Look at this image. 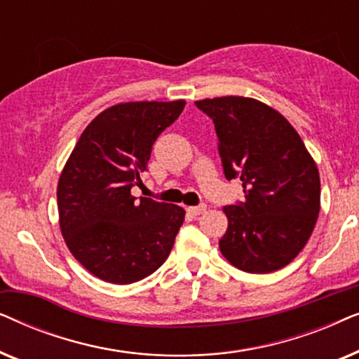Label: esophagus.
Instances as JSON below:
<instances>
[{"label":"esophagus","mask_w":359,"mask_h":359,"mask_svg":"<svg viewBox=\"0 0 359 359\" xmlns=\"http://www.w3.org/2000/svg\"><path fill=\"white\" fill-rule=\"evenodd\" d=\"M205 209H208V205H205V204L193 205V208H188V212L193 214V215H201V214L205 212Z\"/></svg>","instance_id":"esophagus-1"}]
</instances>
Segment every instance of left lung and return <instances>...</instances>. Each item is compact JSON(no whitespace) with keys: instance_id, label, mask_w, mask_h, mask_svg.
I'll return each mask as SVG.
<instances>
[{"instance_id":"left-lung-1","label":"left lung","mask_w":359,"mask_h":359,"mask_svg":"<svg viewBox=\"0 0 359 359\" xmlns=\"http://www.w3.org/2000/svg\"><path fill=\"white\" fill-rule=\"evenodd\" d=\"M214 122L227 180L245 201L225 205L220 252L247 273H271L306 247L320 210V176L296 129L264 102L243 96L196 101Z\"/></svg>"}]
</instances>
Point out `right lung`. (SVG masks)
<instances>
[{"instance_id":"right-lung-1","label":"right lung","mask_w":359,"mask_h":359,"mask_svg":"<svg viewBox=\"0 0 359 359\" xmlns=\"http://www.w3.org/2000/svg\"><path fill=\"white\" fill-rule=\"evenodd\" d=\"M183 100L121 102L93 119L67 160L57 188L68 250L91 274L130 284L155 273L184 220L180 205L137 199L155 140L178 119Z\"/></svg>"}]
</instances>
